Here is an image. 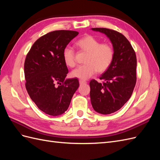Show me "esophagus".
I'll use <instances>...</instances> for the list:
<instances>
[{"mask_svg":"<svg viewBox=\"0 0 160 160\" xmlns=\"http://www.w3.org/2000/svg\"><path fill=\"white\" fill-rule=\"evenodd\" d=\"M79 83L81 85V84H85L87 83V81H83V80H79Z\"/></svg>","mask_w":160,"mask_h":160,"instance_id":"obj_1","label":"esophagus"}]
</instances>
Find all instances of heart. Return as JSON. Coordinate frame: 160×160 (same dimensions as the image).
<instances>
[{
  "label": "heart",
  "mask_w": 160,
  "mask_h": 160,
  "mask_svg": "<svg viewBox=\"0 0 160 160\" xmlns=\"http://www.w3.org/2000/svg\"><path fill=\"white\" fill-rule=\"evenodd\" d=\"M75 45L79 50L88 52V55L85 59V64L79 66L71 72L70 76L72 78L88 79L97 71H106L112 64L115 51L113 47L109 43H101L96 37L86 35L77 41ZM62 57L66 66L73 67L75 65V52L71 47L64 48Z\"/></svg>",
  "instance_id": "heart-1"
}]
</instances>
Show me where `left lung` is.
Returning a JSON list of instances; mask_svg holds the SVG:
<instances>
[{"label":"left lung","instance_id":"obj_1","mask_svg":"<svg viewBox=\"0 0 160 160\" xmlns=\"http://www.w3.org/2000/svg\"><path fill=\"white\" fill-rule=\"evenodd\" d=\"M91 29L106 35L115 51L112 64L99 77L103 83L95 79L89 83L92 107L98 113L108 115L122 108L132 95L137 79L136 55L122 33L106 28Z\"/></svg>","mask_w":160,"mask_h":160}]
</instances>
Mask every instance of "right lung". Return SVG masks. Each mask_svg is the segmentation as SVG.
Listing matches in <instances>:
<instances>
[{
	"label": "right lung",
	"instance_id": "add662e5",
	"mask_svg": "<svg viewBox=\"0 0 160 160\" xmlns=\"http://www.w3.org/2000/svg\"><path fill=\"white\" fill-rule=\"evenodd\" d=\"M73 31H52L41 37L27 55L24 71L25 87L31 99L46 114L65 113L79 86L77 78L65 79L68 69L62 52L78 35Z\"/></svg>",
	"mask_w": 160,
	"mask_h": 160
}]
</instances>
